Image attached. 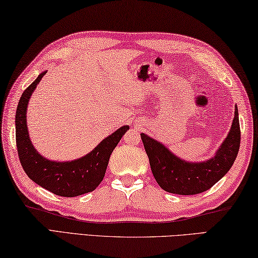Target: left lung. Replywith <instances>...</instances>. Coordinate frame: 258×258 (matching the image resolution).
Returning <instances> with one entry per match:
<instances>
[{
	"label": "left lung",
	"mask_w": 258,
	"mask_h": 258,
	"mask_svg": "<svg viewBox=\"0 0 258 258\" xmlns=\"http://www.w3.org/2000/svg\"><path fill=\"white\" fill-rule=\"evenodd\" d=\"M152 173L163 190L178 195H196L209 190L222 179L234 163L240 146L238 107L228 136L207 161L187 162L175 156L163 144L146 134H141Z\"/></svg>",
	"instance_id": "left-lung-1"
}]
</instances>
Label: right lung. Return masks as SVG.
<instances>
[{
  "instance_id": "1",
  "label": "right lung",
  "mask_w": 258,
  "mask_h": 258,
  "mask_svg": "<svg viewBox=\"0 0 258 258\" xmlns=\"http://www.w3.org/2000/svg\"><path fill=\"white\" fill-rule=\"evenodd\" d=\"M43 71L22 93L16 112V142L19 160L26 174L38 186L62 197H76L95 190L105 175L108 160L122 136L129 130L123 125L104 138L94 150L74 161H51L40 155L31 144L27 126L29 99L43 77Z\"/></svg>"
}]
</instances>
